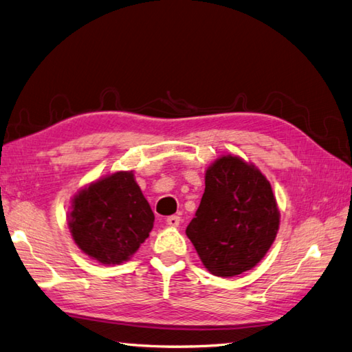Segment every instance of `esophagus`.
<instances>
[{"label": "esophagus", "instance_id": "obj_1", "mask_svg": "<svg viewBox=\"0 0 352 352\" xmlns=\"http://www.w3.org/2000/svg\"><path fill=\"white\" fill-rule=\"evenodd\" d=\"M166 223L170 226V228H177L179 223H181V218H179L177 215H170V217H167Z\"/></svg>", "mask_w": 352, "mask_h": 352}]
</instances>
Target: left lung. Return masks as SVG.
I'll return each instance as SVG.
<instances>
[{"label":"left lung","instance_id":"1","mask_svg":"<svg viewBox=\"0 0 352 352\" xmlns=\"http://www.w3.org/2000/svg\"><path fill=\"white\" fill-rule=\"evenodd\" d=\"M278 226L268 179L253 162L223 155L206 168L205 192L185 232L210 274L228 278L263 259Z\"/></svg>","mask_w":352,"mask_h":352}]
</instances>
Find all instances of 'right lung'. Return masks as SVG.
<instances>
[{
    "mask_svg": "<svg viewBox=\"0 0 352 352\" xmlns=\"http://www.w3.org/2000/svg\"><path fill=\"white\" fill-rule=\"evenodd\" d=\"M67 226L82 253L104 265L129 261L153 228L155 215L134 171H116L72 197Z\"/></svg>",
    "mask_w": 352,
    "mask_h": 352,
    "instance_id": "right-lung-1",
    "label": "right lung"
}]
</instances>
